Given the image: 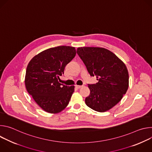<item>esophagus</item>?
Listing matches in <instances>:
<instances>
[{"label":"esophagus","instance_id":"34e87169","mask_svg":"<svg viewBox=\"0 0 152 152\" xmlns=\"http://www.w3.org/2000/svg\"><path fill=\"white\" fill-rule=\"evenodd\" d=\"M75 86H76V88H77L79 89V88H80L81 87H82L83 85H75Z\"/></svg>","mask_w":152,"mask_h":152}]
</instances>
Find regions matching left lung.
<instances>
[{"label":"left lung","mask_w":152,"mask_h":152,"mask_svg":"<svg viewBox=\"0 0 152 152\" xmlns=\"http://www.w3.org/2000/svg\"><path fill=\"white\" fill-rule=\"evenodd\" d=\"M77 53L90 76L98 82L88 84L90 94L85 103L92 110L103 113L116 105L129 87V73L126 65L114 53L102 48L83 47Z\"/></svg>","instance_id":"8db88e82"}]
</instances>
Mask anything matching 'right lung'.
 Returning <instances> with one entry per match:
<instances>
[{"label":"right lung","mask_w":152,"mask_h":152,"mask_svg":"<svg viewBox=\"0 0 152 152\" xmlns=\"http://www.w3.org/2000/svg\"><path fill=\"white\" fill-rule=\"evenodd\" d=\"M76 53L75 48L61 46L40 52L29 62L25 80L26 90L46 112L56 114L68 105L75 86L63 85L58 79Z\"/></svg>","instance_id":"add662e5"}]
</instances>
